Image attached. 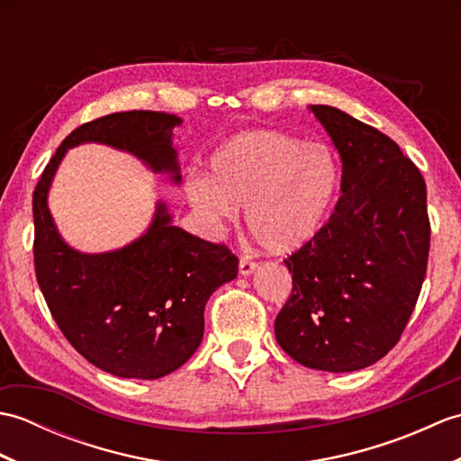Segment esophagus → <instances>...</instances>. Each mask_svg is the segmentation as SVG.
Returning <instances> with one entry per match:
<instances>
[{"label": "esophagus", "mask_w": 461, "mask_h": 461, "mask_svg": "<svg viewBox=\"0 0 461 461\" xmlns=\"http://www.w3.org/2000/svg\"><path fill=\"white\" fill-rule=\"evenodd\" d=\"M258 269V263L256 261H251V259H248V258H241L240 259V276H251L253 271Z\"/></svg>", "instance_id": "34e87169"}]
</instances>
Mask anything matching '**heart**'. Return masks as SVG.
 <instances>
[{"mask_svg":"<svg viewBox=\"0 0 461 461\" xmlns=\"http://www.w3.org/2000/svg\"><path fill=\"white\" fill-rule=\"evenodd\" d=\"M340 188V166L327 144L253 129L231 134L215 149L208 172L184 184L192 208L212 225L238 218L271 253L307 248L329 221Z\"/></svg>","mask_w":461,"mask_h":461,"instance_id":"obj_1","label":"heart"}]
</instances>
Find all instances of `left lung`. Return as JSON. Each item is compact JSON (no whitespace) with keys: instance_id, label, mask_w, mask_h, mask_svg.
<instances>
[{"instance_id":"obj_1","label":"left lung","mask_w":461,"mask_h":461,"mask_svg":"<svg viewBox=\"0 0 461 461\" xmlns=\"http://www.w3.org/2000/svg\"><path fill=\"white\" fill-rule=\"evenodd\" d=\"M342 160L335 212L285 266L293 291L276 319L279 347L299 365L352 372L400 340L429 251L426 182L386 134L335 106L311 104Z\"/></svg>"}]
</instances>
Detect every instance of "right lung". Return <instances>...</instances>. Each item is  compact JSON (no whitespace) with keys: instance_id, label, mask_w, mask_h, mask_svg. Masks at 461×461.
<instances>
[{"instance_id":"obj_1","label":"right lung","mask_w":461,"mask_h":461,"mask_svg":"<svg viewBox=\"0 0 461 461\" xmlns=\"http://www.w3.org/2000/svg\"><path fill=\"white\" fill-rule=\"evenodd\" d=\"M168 113L129 111L81 124L59 146L33 192L35 273L47 307L77 352L121 378L154 380L188 360L203 337L212 293L236 279L238 258L172 225L164 202L129 246L104 253L73 249L57 231L47 195L68 149L99 142L129 152L156 174L182 182Z\"/></svg>"}]
</instances>
